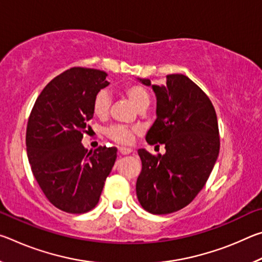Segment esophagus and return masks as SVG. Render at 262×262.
Segmentation results:
<instances>
[{
	"label": "esophagus",
	"instance_id": "obj_1",
	"mask_svg": "<svg viewBox=\"0 0 262 262\" xmlns=\"http://www.w3.org/2000/svg\"><path fill=\"white\" fill-rule=\"evenodd\" d=\"M119 152H120L122 156H126V155H129L132 152V149H129V148H119Z\"/></svg>",
	"mask_w": 262,
	"mask_h": 262
}]
</instances>
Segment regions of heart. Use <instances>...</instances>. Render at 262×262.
<instances>
[{"instance_id":"heart-1","label":"heart","mask_w":262,"mask_h":262,"mask_svg":"<svg viewBox=\"0 0 262 262\" xmlns=\"http://www.w3.org/2000/svg\"><path fill=\"white\" fill-rule=\"evenodd\" d=\"M125 95L130 101V104L137 110L141 107H148L150 103V96L147 89L139 84H132L125 89ZM111 105V97L107 91L101 90L97 94L92 104V111L94 114L98 118H105L108 113ZM134 129L127 128L125 126H112L106 130L111 140L120 144H130L134 139Z\"/></svg>"}]
</instances>
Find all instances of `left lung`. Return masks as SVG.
Listing matches in <instances>:
<instances>
[{
    "instance_id": "8db88e82",
    "label": "left lung",
    "mask_w": 262,
    "mask_h": 262,
    "mask_svg": "<svg viewBox=\"0 0 262 262\" xmlns=\"http://www.w3.org/2000/svg\"><path fill=\"white\" fill-rule=\"evenodd\" d=\"M136 79L156 96V120L145 140L166 150L157 157L137 150L142 171L136 195L151 214H171L194 200L214 168L220 152L216 112L205 92L183 74L167 75L161 85Z\"/></svg>"
}]
</instances>
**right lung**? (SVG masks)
I'll return each instance as SVG.
<instances>
[{"instance_id":"1","label":"right lung","mask_w":262,"mask_h":262,"mask_svg":"<svg viewBox=\"0 0 262 262\" xmlns=\"http://www.w3.org/2000/svg\"><path fill=\"white\" fill-rule=\"evenodd\" d=\"M103 70L72 68L47 84L26 128L33 176L53 206L70 214L94 209L117 159L115 147L89 151L82 137L97 94L110 84Z\"/></svg>"}]
</instances>
